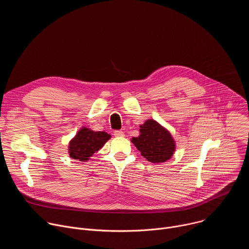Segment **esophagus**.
Wrapping results in <instances>:
<instances>
[{
  "instance_id": "esophagus-1",
  "label": "esophagus",
  "mask_w": 249,
  "mask_h": 249,
  "mask_svg": "<svg viewBox=\"0 0 249 249\" xmlns=\"http://www.w3.org/2000/svg\"><path fill=\"white\" fill-rule=\"evenodd\" d=\"M114 136H115V137H124L125 134H124V132L121 131V130H116V131H114Z\"/></svg>"
}]
</instances>
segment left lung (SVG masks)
I'll use <instances>...</instances> for the list:
<instances>
[{"label": "left lung", "instance_id": "1", "mask_svg": "<svg viewBox=\"0 0 249 249\" xmlns=\"http://www.w3.org/2000/svg\"><path fill=\"white\" fill-rule=\"evenodd\" d=\"M140 136L131 142L147 160L159 163L168 160L174 154L175 142L171 134L154 119L140 126Z\"/></svg>", "mask_w": 249, "mask_h": 249}]
</instances>
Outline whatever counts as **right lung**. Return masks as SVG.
<instances>
[{"instance_id": "add662e5", "label": "right lung", "mask_w": 249, "mask_h": 249, "mask_svg": "<svg viewBox=\"0 0 249 249\" xmlns=\"http://www.w3.org/2000/svg\"><path fill=\"white\" fill-rule=\"evenodd\" d=\"M110 138L111 136L106 132H95L83 127L70 141L69 155L74 160L87 161L95 152L99 151Z\"/></svg>"}]
</instances>
